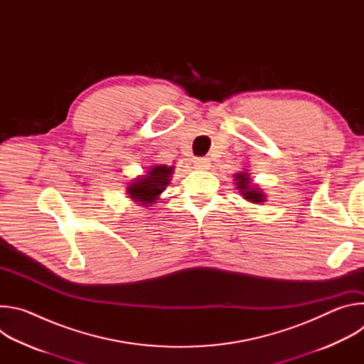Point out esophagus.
I'll use <instances>...</instances> for the list:
<instances>
[{
	"label": "esophagus",
	"instance_id": "34e87169",
	"mask_svg": "<svg viewBox=\"0 0 364 364\" xmlns=\"http://www.w3.org/2000/svg\"><path fill=\"white\" fill-rule=\"evenodd\" d=\"M194 168L197 170H207L210 167V161L207 159H203V157H198V159H194Z\"/></svg>",
	"mask_w": 364,
	"mask_h": 364
}]
</instances>
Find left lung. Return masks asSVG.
I'll return each instance as SVG.
<instances>
[{
  "mask_svg": "<svg viewBox=\"0 0 364 364\" xmlns=\"http://www.w3.org/2000/svg\"><path fill=\"white\" fill-rule=\"evenodd\" d=\"M235 183H236V188L239 190V193L247 201L255 203V204L265 201V194L261 191V188H259L257 186H252L247 173L235 174Z\"/></svg>",
  "mask_w": 364,
  "mask_h": 364,
  "instance_id": "8db88e82",
  "label": "left lung"
}]
</instances>
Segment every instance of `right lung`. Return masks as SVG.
<instances>
[{
    "mask_svg": "<svg viewBox=\"0 0 364 364\" xmlns=\"http://www.w3.org/2000/svg\"><path fill=\"white\" fill-rule=\"evenodd\" d=\"M174 167L167 166H154L145 176H139L127 187V193L132 201H136L142 205H149L157 203L159 196L170 184Z\"/></svg>",
    "mask_w": 364,
    "mask_h": 364,
    "instance_id": "add662e5",
    "label": "right lung"
}]
</instances>
